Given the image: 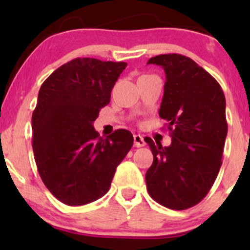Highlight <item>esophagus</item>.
<instances>
[{
	"label": "esophagus",
	"instance_id": "esophagus-1",
	"mask_svg": "<svg viewBox=\"0 0 250 250\" xmlns=\"http://www.w3.org/2000/svg\"><path fill=\"white\" fill-rule=\"evenodd\" d=\"M134 146L137 148L146 146L145 139H143L141 135H134Z\"/></svg>",
	"mask_w": 250,
	"mask_h": 250
}]
</instances>
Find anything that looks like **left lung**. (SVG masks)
Returning <instances> with one entry per match:
<instances>
[{"label": "left lung", "mask_w": 250, "mask_h": 250, "mask_svg": "<svg viewBox=\"0 0 250 250\" xmlns=\"http://www.w3.org/2000/svg\"><path fill=\"white\" fill-rule=\"evenodd\" d=\"M148 64L166 73L159 115L168 122L171 145L146 137L154 155L146 174L148 193L156 202L185 210L205 199L222 165L228 125L222 88L196 62L180 54L151 57Z\"/></svg>", "instance_id": "obj_1"}]
</instances>
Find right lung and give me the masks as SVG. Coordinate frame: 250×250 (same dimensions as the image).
Here are the masks:
<instances>
[{
  "label": "right lung",
  "mask_w": 250,
  "mask_h": 250,
  "mask_svg": "<svg viewBox=\"0 0 250 250\" xmlns=\"http://www.w3.org/2000/svg\"><path fill=\"white\" fill-rule=\"evenodd\" d=\"M125 67V62L74 59L40 88L31 117L34 157L44 186L64 205H87L107 194L133 146L129 130L117 129L102 139L93 125Z\"/></svg>",
  "instance_id": "add662e5"
}]
</instances>
